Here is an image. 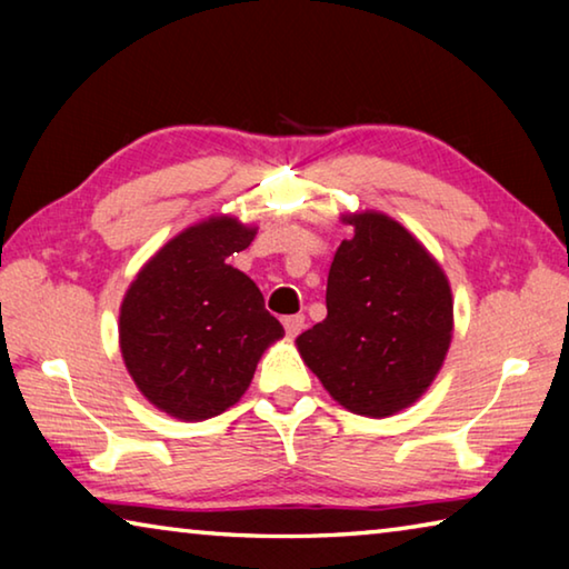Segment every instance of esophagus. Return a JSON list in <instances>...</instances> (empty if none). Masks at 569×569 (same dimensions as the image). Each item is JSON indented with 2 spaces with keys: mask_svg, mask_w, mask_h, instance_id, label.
<instances>
[{
  "mask_svg": "<svg viewBox=\"0 0 569 569\" xmlns=\"http://www.w3.org/2000/svg\"><path fill=\"white\" fill-rule=\"evenodd\" d=\"M283 326H286V333H288V336H298V333L303 331L306 319H303L301 313H298V316H286V319H283Z\"/></svg>",
  "mask_w": 569,
  "mask_h": 569,
  "instance_id": "obj_1",
  "label": "esophagus"
}]
</instances>
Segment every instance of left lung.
I'll return each instance as SVG.
<instances>
[{
    "instance_id": "left-lung-1",
    "label": "left lung",
    "mask_w": 569,
    "mask_h": 569,
    "mask_svg": "<svg viewBox=\"0 0 569 569\" xmlns=\"http://www.w3.org/2000/svg\"><path fill=\"white\" fill-rule=\"evenodd\" d=\"M343 220L353 238L333 256L329 316L296 343L341 407L389 417L417 401L445 363L455 321L451 288L397 220L369 210Z\"/></svg>"
}]
</instances>
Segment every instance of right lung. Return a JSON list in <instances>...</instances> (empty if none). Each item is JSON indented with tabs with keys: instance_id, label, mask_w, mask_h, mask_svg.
<instances>
[{
	"instance_id": "1",
	"label": "right lung",
	"mask_w": 569,
	"mask_h": 569,
	"mask_svg": "<svg viewBox=\"0 0 569 569\" xmlns=\"http://www.w3.org/2000/svg\"><path fill=\"white\" fill-rule=\"evenodd\" d=\"M256 228L210 218L162 246L124 293L120 349L138 389L170 417L200 421L243 397L283 326L228 256Z\"/></svg>"
}]
</instances>
